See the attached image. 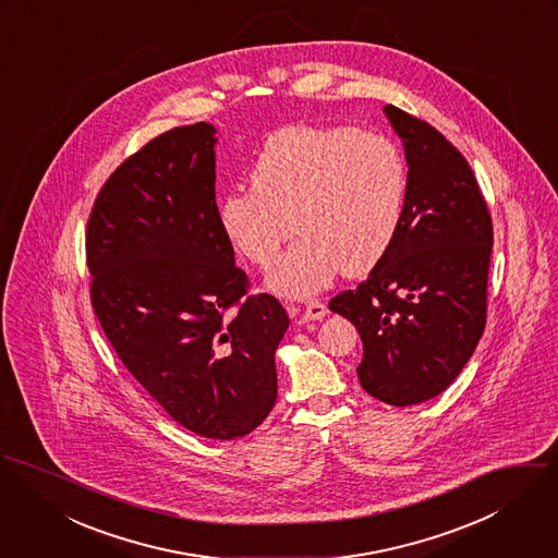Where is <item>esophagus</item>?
Returning a JSON list of instances; mask_svg holds the SVG:
<instances>
[{
  "label": "esophagus",
  "mask_w": 558,
  "mask_h": 558,
  "mask_svg": "<svg viewBox=\"0 0 558 558\" xmlns=\"http://www.w3.org/2000/svg\"><path fill=\"white\" fill-rule=\"evenodd\" d=\"M327 316V306L323 304V302H318V300H312L306 304V308H304V318H308V320H320V318H325Z\"/></svg>",
  "instance_id": "obj_1"
}]
</instances>
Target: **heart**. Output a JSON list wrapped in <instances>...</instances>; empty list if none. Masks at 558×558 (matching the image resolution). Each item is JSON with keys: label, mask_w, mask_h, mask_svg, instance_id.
<instances>
[{"label": "heart", "mask_w": 558, "mask_h": 558, "mask_svg": "<svg viewBox=\"0 0 558 558\" xmlns=\"http://www.w3.org/2000/svg\"><path fill=\"white\" fill-rule=\"evenodd\" d=\"M252 186L218 203L227 240L265 265L293 231L295 244L267 271V284L291 298L325 289L342 269H372L393 244L409 196L402 149L383 134L349 125H289L254 160Z\"/></svg>", "instance_id": "b5f03b06"}]
</instances>
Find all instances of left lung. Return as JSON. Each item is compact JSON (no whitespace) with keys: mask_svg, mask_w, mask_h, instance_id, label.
<instances>
[{"mask_svg":"<svg viewBox=\"0 0 558 558\" xmlns=\"http://www.w3.org/2000/svg\"><path fill=\"white\" fill-rule=\"evenodd\" d=\"M409 167L402 225L387 254L329 310L364 342L362 387L391 407L445 391L475 353L486 327L493 220L462 154L433 125L383 109Z\"/></svg>","mask_w":558,"mask_h":558,"instance_id":"left-lung-1","label":"left lung"}]
</instances>
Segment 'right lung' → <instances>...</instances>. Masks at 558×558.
<instances>
[{"mask_svg": "<svg viewBox=\"0 0 558 558\" xmlns=\"http://www.w3.org/2000/svg\"><path fill=\"white\" fill-rule=\"evenodd\" d=\"M216 132L173 128L125 160L94 203L87 267L92 306L130 374L190 433L231 440L276 404L289 316L267 293L246 295L218 222Z\"/></svg>", "mask_w": 558, "mask_h": 558, "instance_id": "1", "label": "right lung"}]
</instances>
